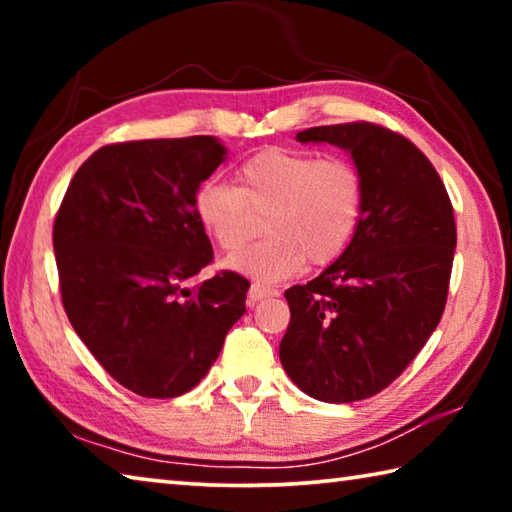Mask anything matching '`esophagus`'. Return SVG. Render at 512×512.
Segmentation results:
<instances>
[{
    "mask_svg": "<svg viewBox=\"0 0 512 512\" xmlns=\"http://www.w3.org/2000/svg\"><path fill=\"white\" fill-rule=\"evenodd\" d=\"M271 296H275V291L262 287V284H250V289H248V305H255V302L264 300V298H271Z\"/></svg>",
    "mask_w": 512,
    "mask_h": 512,
    "instance_id": "1",
    "label": "esophagus"
}]
</instances>
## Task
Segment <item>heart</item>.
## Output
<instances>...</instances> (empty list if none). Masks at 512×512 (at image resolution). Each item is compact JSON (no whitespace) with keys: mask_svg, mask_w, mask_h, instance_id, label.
I'll list each match as a JSON object with an SVG mask.
<instances>
[{"mask_svg":"<svg viewBox=\"0 0 512 512\" xmlns=\"http://www.w3.org/2000/svg\"><path fill=\"white\" fill-rule=\"evenodd\" d=\"M194 214L228 253L248 244L266 216L268 237L225 259V266L280 282L300 273L307 259L325 266L343 255L363 214V176L343 158L266 149L241 164L237 185L205 180L194 194Z\"/></svg>","mask_w":512,"mask_h":512,"instance_id":"b5f03b06","label":"heart"}]
</instances>
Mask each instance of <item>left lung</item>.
Instances as JSON below:
<instances>
[{"label": "left lung", "instance_id": "obj_1", "mask_svg": "<svg viewBox=\"0 0 512 512\" xmlns=\"http://www.w3.org/2000/svg\"><path fill=\"white\" fill-rule=\"evenodd\" d=\"M302 144H334L363 176L350 246L316 280L287 289L280 361L302 393L348 404L384 391L443 316L456 225L447 189L418 146L386 128L316 126Z\"/></svg>", "mask_w": 512, "mask_h": 512}]
</instances>
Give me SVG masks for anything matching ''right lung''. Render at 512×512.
Returning <instances> with one entry per match:
<instances>
[{"label":"right lung","instance_id":"obj_1","mask_svg":"<svg viewBox=\"0 0 512 512\" xmlns=\"http://www.w3.org/2000/svg\"><path fill=\"white\" fill-rule=\"evenodd\" d=\"M228 158L219 137L103 146L74 173L54 223L63 307L112 379L142 397L192 391L246 314L248 280L212 262L196 189Z\"/></svg>","mask_w":512,"mask_h":512}]
</instances>
